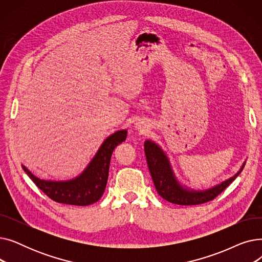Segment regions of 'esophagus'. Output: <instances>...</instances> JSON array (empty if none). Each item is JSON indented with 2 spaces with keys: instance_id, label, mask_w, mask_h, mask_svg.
I'll use <instances>...</instances> for the list:
<instances>
[{
  "instance_id": "obj_1",
  "label": "esophagus",
  "mask_w": 262,
  "mask_h": 262,
  "mask_svg": "<svg viewBox=\"0 0 262 262\" xmlns=\"http://www.w3.org/2000/svg\"><path fill=\"white\" fill-rule=\"evenodd\" d=\"M136 128H138V129L143 132V130H146L147 125H146V123H144V122H137L136 123Z\"/></svg>"
}]
</instances>
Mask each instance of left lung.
<instances>
[{
    "label": "left lung",
    "instance_id": "8db88e82",
    "mask_svg": "<svg viewBox=\"0 0 262 262\" xmlns=\"http://www.w3.org/2000/svg\"><path fill=\"white\" fill-rule=\"evenodd\" d=\"M144 152L146 156L147 167L150 175H152L155 188L157 193L163 199L170 203L191 206V205H200L207 203L214 200L221 192H223L236 177L241 173V171L229 180L225 181L221 185L215 186L206 191H190L183 188L177 183L176 178L171 170L170 162L161 150V148L152 141H145L144 143Z\"/></svg>",
    "mask_w": 262,
    "mask_h": 262
}]
</instances>
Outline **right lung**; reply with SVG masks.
I'll return each instance as SVG.
<instances>
[{"instance_id": "obj_1", "label": "right lung", "mask_w": 262, "mask_h": 262, "mask_svg": "<svg viewBox=\"0 0 262 262\" xmlns=\"http://www.w3.org/2000/svg\"><path fill=\"white\" fill-rule=\"evenodd\" d=\"M126 135V130H119L108 137L87 169L73 181L57 183L40 181L25 167H23V170L36 186L54 202L76 206L93 204L98 202L104 193L112 155L115 148L125 141Z\"/></svg>"}]
</instances>
